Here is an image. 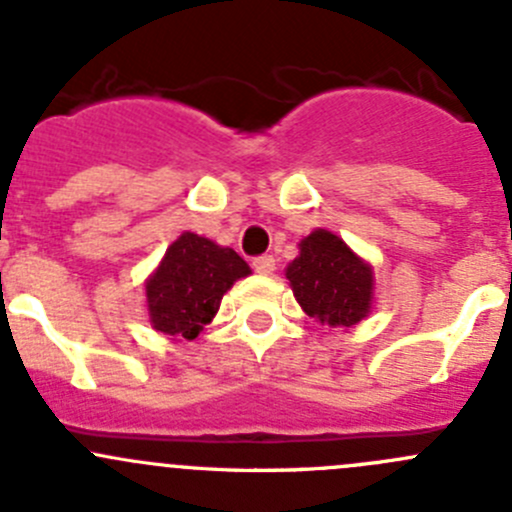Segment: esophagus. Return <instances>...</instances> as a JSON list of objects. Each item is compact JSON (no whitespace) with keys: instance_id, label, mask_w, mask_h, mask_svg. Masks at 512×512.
<instances>
[{"instance_id":"obj_1","label":"esophagus","mask_w":512,"mask_h":512,"mask_svg":"<svg viewBox=\"0 0 512 512\" xmlns=\"http://www.w3.org/2000/svg\"><path fill=\"white\" fill-rule=\"evenodd\" d=\"M275 257L272 255H262V257H255V262H252V267H255V272H260V275H272L275 272Z\"/></svg>"}]
</instances>
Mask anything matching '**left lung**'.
I'll return each instance as SVG.
<instances>
[{
    "mask_svg": "<svg viewBox=\"0 0 512 512\" xmlns=\"http://www.w3.org/2000/svg\"><path fill=\"white\" fill-rule=\"evenodd\" d=\"M285 277L302 312L332 329L354 327L374 307V267L324 227L299 240Z\"/></svg>",
    "mask_w": 512,
    "mask_h": 512,
    "instance_id": "left-lung-1",
    "label": "left lung"
}]
</instances>
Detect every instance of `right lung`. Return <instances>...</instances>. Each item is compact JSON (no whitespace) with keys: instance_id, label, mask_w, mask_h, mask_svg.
I'll list each match as a JSON object with an SVG mask.
<instances>
[{"instance_id":"obj_1","label":"right lung","mask_w":512,"mask_h":512,"mask_svg":"<svg viewBox=\"0 0 512 512\" xmlns=\"http://www.w3.org/2000/svg\"><path fill=\"white\" fill-rule=\"evenodd\" d=\"M247 275L250 265L232 247L183 232L146 280L148 322L173 342L195 339L215 319L227 289Z\"/></svg>"}]
</instances>
